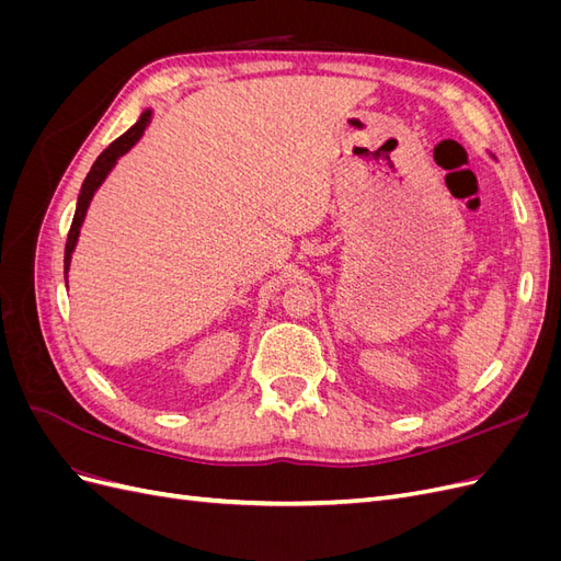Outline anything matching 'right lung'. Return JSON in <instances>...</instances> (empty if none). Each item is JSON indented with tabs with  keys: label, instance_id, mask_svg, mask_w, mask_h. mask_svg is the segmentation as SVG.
Here are the masks:
<instances>
[{
	"label": "right lung",
	"instance_id": "obj_1",
	"mask_svg": "<svg viewBox=\"0 0 561 561\" xmlns=\"http://www.w3.org/2000/svg\"><path fill=\"white\" fill-rule=\"evenodd\" d=\"M149 118H151V110H145L138 118V124L130 126L122 138H116L103 154H100L95 159V163L91 165V171L87 175V180H83L81 184V192H79V198H77V210H75V219H72V227H70V233H67V243H65V285H67V271H70V260H72V252L77 248V239H79V229L83 225V217H87V210H89V203L93 198V194L98 192V186L105 182V178L110 175L112 168L116 165V159L124 157L126 151L138 142L142 138L145 128L149 126Z\"/></svg>",
	"mask_w": 561,
	"mask_h": 561
}]
</instances>
